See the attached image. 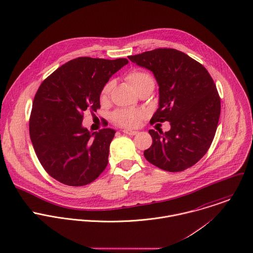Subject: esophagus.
Returning <instances> with one entry per match:
<instances>
[{"label": "esophagus", "mask_w": 253, "mask_h": 253, "mask_svg": "<svg viewBox=\"0 0 253 253\" xmlns=\"http://www.w3.org/2000/svg\"><path fill=\"white\" fill-rule=\"evenodd\" d=\"M123 133H124V134H127V135H130V136H134V135H136L138 132H137V131H132V130H129V129H124V130H123Z\"/></svg>", "instance_id": "34e87169"}]
</instances>
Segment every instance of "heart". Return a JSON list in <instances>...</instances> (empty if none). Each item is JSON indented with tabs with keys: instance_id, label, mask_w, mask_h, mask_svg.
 I'll list each match as a JSON object with an SVG mask.
<instances>
[{
	"instance_id": "1",
	"label": "heart",
	"mask_w": 253,
	"mask_h": 253,
	"mask_svg": "<svg viewBox=\"0 0 253 253\" xmlns=\"http://www.w3.org/2000/svg\"><path fill=\"white\" fill-rule=\"evenodd\" d=\"M125 78L139 94L152 91L154 88V80L152 75L147 71L134 69L128 72ZM112 86H113V83L111 81H108L107 83L104 84L100 94V99L101 101L107 100L109 93L112 89ZM141 119H142V113L139 110H134V109H126V108L117 109L112 114L113 122L123 127H129V128L136 127L141 122Z\"/></svg>"
}]
</instances>
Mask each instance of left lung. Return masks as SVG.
Returning <instances> with one entry per match:
<instances>
[{
  "label": "left lung",
  "instance_id": "8db88e82",
  "mask_svg": "<svg viewBox=\"0 0 253 253\" xmlns=\"http://www.w3.org/2000/svg\"><path fill=\"white\" fill-rule=\"evenodd\" d=\"M129 59L152 71L159 86V107L151 124L169 121L163 133L150 130L152 146L146 159L168 172L184 171L207 152L221 111L220 97L206 68L183 51L159 48Z\"/></svg>",
  "mask_w": 253,
  "mask_h": 253
}]
</instances>
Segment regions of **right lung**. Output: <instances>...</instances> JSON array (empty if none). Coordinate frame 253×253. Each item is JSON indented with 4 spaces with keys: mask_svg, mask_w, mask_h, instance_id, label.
<instances>
[{
    "mask_svg": "<svg viewBox=\"0 0 253 253\" xmlns=\"http://www.w3.org/2000/svg\"><path fill=\"white\" fill-rule=\"evenodd\" d=\"M127 58L82 56L58 67L40 85L29 118L30 139L46 172L72 187L94 182L108 163L115 131L91 133L82 127L84 111L101 107L100 94Z\"/></svg>",
    "mask_w": 253,
    "mask_h": 253,
    "instance_id": "right-lung-1",
    "label": "right lung"
}]
</instances>
